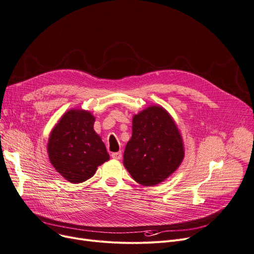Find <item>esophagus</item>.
<instances>
[{
  "mask_svg": "<svg viewBox=\"0 0 254 254\" xmlns=\"http://www.w3.org/2000/svg\"><path fill=\"white\" fill-rule=\"evenodd\" d=\"M123 156V153L122 152H113V153L111 154V157L113 159H121Z\"/></svg>",
  "mask_w": 254,
  "mask_h": 254,
  "instance_id": "obj_1",
  "label": "esophagus"
}]
</instances>
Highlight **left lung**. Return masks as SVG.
Instances as JSON below:
<instances>
[{"mask_svg": "<svg viewBox=\"0 0 254 254\" xmlns=\"http://www.w3.org/2000/svg\"><path fill=\"white\" fill-rule=\"evenodd\" d=\"M183 158L181 133L165 109L151 106L133 116L124 164L134 181L155 186L170 177Z\"/></svg>", "mask_w": 254, "mask_h": 254, "instance_id": "obj_1", "label": "left lung"}]
</instances>
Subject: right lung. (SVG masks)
Returning <instances> with one entry per match:
<instances>
[{
    "instance_id": "right-lung-1",
    "label": "right lung",
    "mask_w": 254,
    "mask_h": 254,
    "mask_svg": "<svg viewBox=\"0 0 254 254\" xmlns=\"http://www.w3.org/2000/svg\"><path fill=\"white\" fill-rule=\"evenodd\" d=\"M94 116L84 110L67 111L53 128L48 143L51 163L67 181L82 183L109 159L106 147L94 130Z\"/></svg>"
}]
</instances>
